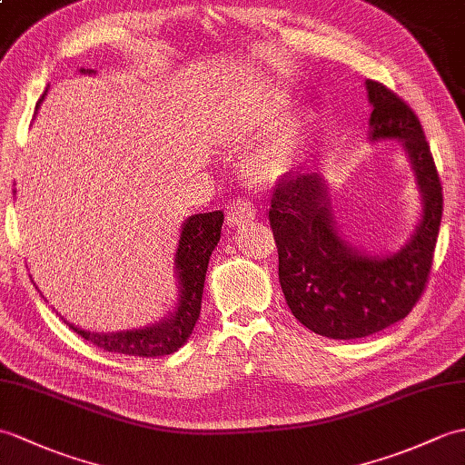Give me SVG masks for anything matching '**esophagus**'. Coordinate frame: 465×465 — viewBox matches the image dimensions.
Instances as JSON below:
<instances>
[{
	"label": "esophagus",
	"mask_w": 465,
	"mask_h": 465,
	"mask_svg": "<svg viewBox=\"0 0 465 465\" xmlns=\"http://www.w3.org/2000/svg\"><path fill=\"white\" fill-rule=\"evenodd\" d=\"M253 218H255V210L247 200L230 202L228 212H225V222H228V228H240V225L252 222Z\"/></svg>",
	"instance_id": "obj_1"
}]
</instances>
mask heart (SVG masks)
Returning a JSON list of instances; mask_svg holds the SVG:
<instances>
[{
    "mask_svg": "<svg viewBox=\"0 0 465 465\" xmlns=\"http://www.w3.org/2000/svg\"><path fill=\"white\" fill-rule=\"evenodd\" d=\"M283 113L282 101H267L257 106L252 116L253 128L272 126ZM309 131V116L305 113H297L285 118V123L273 128L265 136L262 144L257 146L250 158V172L262 182H275L289 174L299 162L303 153L305 138Z\"/></svg>",
    "mask_w": 465,
    "mask_h": 465,
    "instance_id": "obj_1",
    "label": "heart"
}]
</instances>
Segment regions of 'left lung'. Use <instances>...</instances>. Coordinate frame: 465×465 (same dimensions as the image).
Segmentation results:
<instances>
[{
    "mask_svg": "<svg viewBox=\"0 0 465 465\" xmlns=\"http://www.w3.org/2000/svg\"><path fill=\"white\" fill-rule=\"evenodd\" d=\"M371 143H401L420 193V220L404 245L371 253L344 237L321 174L287 176L269 210L279 283L299 322L322 337L362 339L404 319L422 295L441 220V186L422 124L384 84L366 81Z\"/></svg>",
    "mask_w": 465,
    "mask_h": 465,
    "instance_id": "obj_1",
    "label": "left lung"
}]
</instances>
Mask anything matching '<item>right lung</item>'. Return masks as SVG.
<instances>
[{
  "label": "right lung",
  "mask_w": 465,
  "mask_h": 465,
  "mask_svg": "<svg viewBox=\"0 0 465 465\" xmlns=\"http://www.w3.org/2000/svg\"><path fill=\"white\" fill-rule=\"evenodd\" d=\"M81 74H94V69H81ZM47 91L41 94L35 109H39ZM223 212L215 210L208 213H193L183 220L174 253V277L178 285V301L166 317L150 322L146 327L126 329L116 332H94L74 327L64 321L84 341L93 342L106 352H118L128 356H156L172 354L188 341L202 309V293L210 255L218 245L222 235Z\"/></svg>",
  "instance_id": "obj_1"
}]
</instances>
